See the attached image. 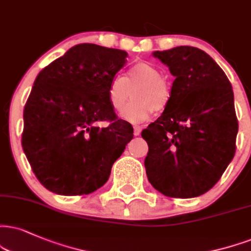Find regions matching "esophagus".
Instances as JSON below:
<instances>
[{
	"instance_id": "1",
	"label": "esophagus",
	"mask_w": 251,
	"mask_h": 251,
	"mask_svg": "<svg viewBox=\"0 0 251 251\" xmlns=\"http://www.w3.org/2000/svg\"><path fill=\"white\" fill-rule=\"evenodd\" d=\"M141 131H142V126L135 125V126H134V135H135V136H140Z\"/></svg>"
}]
</instances>
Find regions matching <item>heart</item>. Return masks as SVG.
<instances>
[{
	"mask_svg": "<svg viewBox=\"0 0 251 251\" xmlns=\"http://www.w3.org/2000/svg\"><path fill=\"white\" fill-rule=\"evenodd\" d=\"M131 89L134 100L121 114L123 120L131 123L147 121L153 110L162 113L171 101V91L162 71L148 61L136 63L126 76L115 75L110 80L107 97L113 110L123 109L130 98Z\"/></svg>",
	"mask_w": 251,
	"mask_h": 251,
	"instance_id": "1",
	"label": "heart"
}]
</instances>
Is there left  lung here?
<instances>
[{"label":"left lung","instance_id":"obj_1","mask_svg":"<svg viewBox=\"0 0 251 251\" xmlns=\"http://www.w3.org/2000/svg\"><path fill=\"white\" fill-rule=\"evenodd\" d=\"M176 76L171 101L142 131L150 184L170 198H194L214 186L234 158L239 130L231 85L206 52L178 46L153 52Z\"/></svg>","mask_w":251,"mask_h":251}]
</instances>
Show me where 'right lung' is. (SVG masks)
Returning a JSON list of instances; mask_svg holds the SVG:
<instances>
[{
  "label": "right lung",
  "mask_w": 251,
  "mask_h": 251,
  "mask_svg": "<svg viewBox=\"0 0 251 251\" xmlns=\"http://www.w3.org/2000/svg\"><path fill=\"white\" fill-rule=\"evenodd\" d=\"M128 53L78 44L40 71L24 107L22 147L45 188L82 196L106 184L111 166L134 137L107 92ZM107 120L108 126L97 125Z\"/></svg>",
  "instance_id": "obj_1"
}]
</instances>
